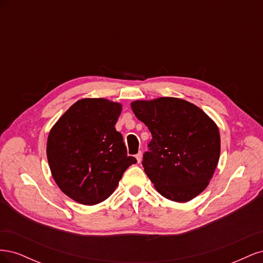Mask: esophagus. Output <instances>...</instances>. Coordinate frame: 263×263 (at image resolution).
<instances>
[{"label": "esophagus", "mask_w": 263, "mask_h": 263, "mask_svg": "<svg viewBox=\"0 0 263 263\" xmlns=\"http://www.w3.org/2000/svg\"><path fill=\"white\" fill-rule=\"evenodd\" d=\"M141 158H142V155H141V153H138L137 155H136V159H137V161H138V163L141 161Z\"/></svg>", "instance_id": "1"}]
</instances>
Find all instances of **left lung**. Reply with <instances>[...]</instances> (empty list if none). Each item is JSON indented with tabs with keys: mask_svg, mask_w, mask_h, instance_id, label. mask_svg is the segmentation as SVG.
<instances>
[{
	"mask_svg": "<svg viewBox=\"0 0 263 263\" xmlns=\"http://www.w3.org/2000/svg\"><path fill=\"white\" fill-rule=\"evenodd\" d=\"M130 105L153 136L142 165L156 190L173 202L193 200L208 187L219 160L217 125L200 107L177 98Z\"/></svg>",
	"mask_w": 263,
	"mask_h": 263,
	"instance_id": "left-lung-1",
	"label": "left lung"
}]
</instances>
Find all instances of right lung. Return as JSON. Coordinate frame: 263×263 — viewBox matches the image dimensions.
I'll return each mask as SVG.
<instances>
[{
	"instance_id": "add662e5",
	"label": "right lung",
	"mask_w": 263,
	"mask_h": 263,
	"mask_svg": "<svg viewBox=\"0 0 263 263\" xmlns=\"http://www.w3.org/2000/svg\"><path fill=\"white\" fill-rule=\"evenodd\" d=\"M122 104L82 99L49 132L47 159L54 182L73 201L95 205L112 195L129 165L136 163L115 124Z\"/></svg>"
}]
</instances>
